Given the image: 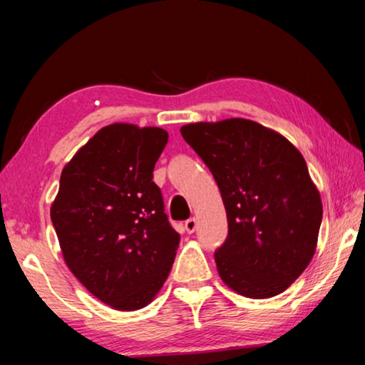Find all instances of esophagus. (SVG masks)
Wrapping results in <instances>:
<instances>
[{
	"label": "esophagus",
	"instance_id": "obj_1",
	"mask_svg": "<svg viewBox=\"0 0 365 365\" xmlns=\"http://www.w3.org/2000/svg\"><path fill=\"white\" fill-rule=\"evenodd\" d=\"M196 227H197V222L195 217H191L185 222V230H187V233H193L196 230Z\"/></svg>",
	"mask_w": 365,
	"mask_h": 365
}]
</instances>
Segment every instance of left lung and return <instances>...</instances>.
I'll list each match as a JSON object with an SVG mask.
<instances>
[{
  "mask_svg": "<svg viewBox=\"0 0 365 365\" xmlns=\"http://www.w3.org/2000/svg\"><path fill=\"white\" fill-rule=\"evenodd\" d=\"M185 141L212 172L228 237L215 251L222 282L252 299L285 292L317 248L322 200L293 143L248 119L187 123Z\"/></svg>",
  "mask_w": 365,
  "mask_h": 365,
  "instance_id": "left-lung-1",
  "label": "left lung"
}]
</instances>
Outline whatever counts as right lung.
<instances>
[{
    "label": "right lung",
    "instance_id": "obj_1",
    "mask_svg": "<svg viewBox=\"0 0 365 365\" xmlns=\"http://www.w3.org/2000/svg\"><path fill=\"white\" fill-rule=\"evenodd\" d=\"M168 140L159 127H103L64 165L51 205L67 267L117 311L150 304L168 280L180 243L153 182Z\"/></svg>",
    "mask_w": 365,
    "mask_h": 365
}]
</instances>
